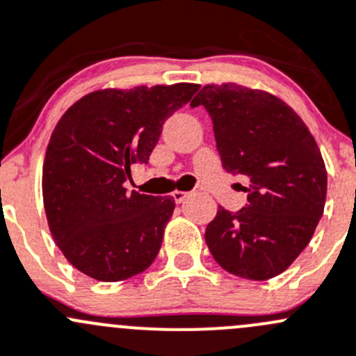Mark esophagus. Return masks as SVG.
I'll use <instances>...</instances> for the list:
<instances>
[{
	"label": "esophagus",
	"instance_id": "34e87169",
	"mask_svg": "<svg viewBox=\"0 0 356 356\" xmlns=\"http://www.w3.org/2000/svg\"><path fill=\"white\" fill-rule=\"evenodd\" d=\"M172 196H174L175 203H182V202H184L186 198H188L189 193H186V191H179V189H177V191L172 193Z\"/></svg>",
	"mask_w": 356,
	"mask_h": 356
}]
</instances>
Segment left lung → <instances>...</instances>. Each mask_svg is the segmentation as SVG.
I'll list each match as a JSON object with an SVG mask.
<instances>
[{"mask_svg":"<svg viewBox=\"0 0 356 356\" xmlns=\"http://www.w3.org/2000/svg\"><path fill=\"white\" fill-rule=\"evenodd\" d=\"M191 106L209 111L222 167L250 182L240 212L217 209L205 231L209 250L227 273L270 280L305 250L323 213L318 144L291 106L264 90L205 85Z\"/></svg>","mask_w":356,"mask_h":356,"instance_id":"obj_1","label":"left lung"}]
</instances>
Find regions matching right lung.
<instances>
[{
  "mask_svg": "<svg viewBox=\"0 0 356 356\" xmlns=\"http://www.w3.org/2000/svg\"><path fill=\"white\" fill-rule=\"evenodd\" d=\"M200 85L104 88L83 95L51 132L43 161V205L64 257L86 277L122 282L160 252L174 196L129 191L130 165L147 163L163 123Z\"/></svg>",
  "mask_w": 356,
  "mask_h": 356,
  "instance_id": "add662e5",
  "label": "right lung"
}]
</instances>
